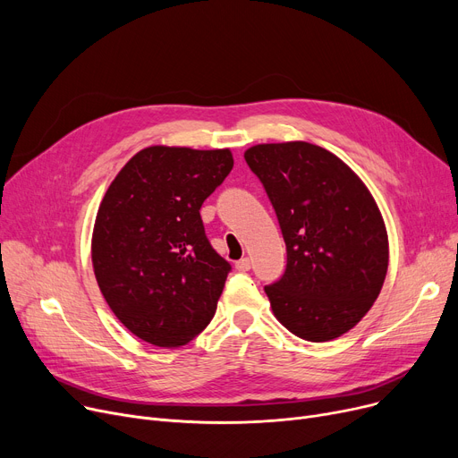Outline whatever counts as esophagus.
I'll use <instances>...</instances> for the list:
<instances>
[{
  "label": "esophagus",
  "instance_id": "obj_1",
  "mask_svg": "<svg viewBox=\"0 0 458 458\" xmlns=\"http://www.w3.org/2000/svg\"><path fill=\"white\" fill-rule=\"evenodd\" d=\"M235 269L237 271H249L250 269V259L249 258H242V259H239L237 263H235Z\"/></svg>",
  "mask_w": 458,
  "mask_h": 458
}]
</instances>
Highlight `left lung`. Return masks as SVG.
<instances>
[{"instance_id":"obj_1","label":"left lung","mask_w":458,"mask_h":458,"mask_svg":"<svg viewBox=\"0 0 458 458\" xmlns=\"http://www.w3.org/2000/svg\"><path fill=\"white\" fill-rule=\"evenodd\" d=\"M285 242L284 275L266 293L275 318L306 342L349 332L377 301L388 233L371 192L332 152L304 140L245 152Z\"/></svg>"}]
</instances>
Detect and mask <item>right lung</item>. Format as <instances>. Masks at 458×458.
Masks as SVG:
<instances>
[{
    "label": "right lung",
    "mask_w": 458,
    "mask_h": 458,
    "mask_svg": "<svg viewBox=\"0 0 458 458\" xmlns=\"http://www.w3.org/2000/svg\"><path fill=\"white\" fill-rule=\"evenodd\" d=\"M232 166L228 148L148 147L111 182L92 267L116 319L142 342L180 347L213 319L232 267L208 242L200 208Z\"/></svg>",
    "instance_id": "add662e5"
}]
</instances>
